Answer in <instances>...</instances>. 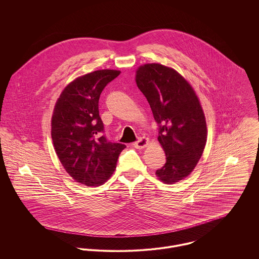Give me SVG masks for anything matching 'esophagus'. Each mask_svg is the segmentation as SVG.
<instances>
[{"instance_id": "1", "label": "esophagus", "mask_w": 259, "mask_h": 259, "mask_svg": "<svg viewBox=\"0 0 259 259\" xmlns=\"http://www.w3.org/2000/svg\"><path fill=\"white\" fill-rule=\"evenodd\" d=\"M149 144V140L148 138H141L138 142L134 143V147L138 149H142V148H145Z\"/></svg>"}]
</instances>
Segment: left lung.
Returning <instances> with one entry per match:
<instances>
[{"label":"left lung","mask_w":259,"mask_h":259,"mask_svg":"<svg viewBox=\"0 0 259 259\" xmlns=\"http://www.w3.org/2000/svg\"><path fill=\"white\" fill-rule=\"evenodd\" d=\"M136 82L159 124L157 140L166 156L155 175L163 184L174 185L192 172L205 148L202 107L191 84L172 68L145 64L136 72Z\"/></svg>","instance_id":"obj_1"}]
</instances>
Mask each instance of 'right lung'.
Returning a JSON list of instances; mask_svg holds the SVG:
<instances>
[{"label": "right lung", "instance_id": "obj_1", "mask_svg": "<svg viewBox=\"0 0 259 259\" xmlns=\"http://www.w3.org/2000/svg\"><path fill=\"white\" fill-rule=\"evenodd\" d=\"M119 71L99 70L80 75L62 92L52 115L56 153L74 182L87 186L105 184L113 174L124 145L109 142L102 133L99 100Z\"/></svg>", "mask_w": 259, "mask_h": 259}]
</instances>
